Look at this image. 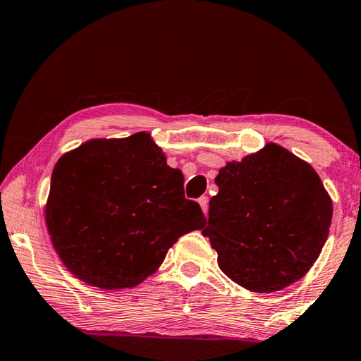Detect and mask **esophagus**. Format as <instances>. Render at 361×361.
<instances>
[{
  "label": "esophagus",
  "instance_id": "obj_1",
  "mask_svg": "<svg viewBox=\"0 0 361 361\" xmlns=\"http://www.w3.org/2000/svg\"><path fill=\"white\" fill-rule=\"evenodd\" d=\"M199 205H201V209L205 215H207V210H209V197L207 196H201L199 197Z\"/></svg>",
  "mask_w": 361,
  "mask_h": 361
}]
</instances>
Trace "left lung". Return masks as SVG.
Returning <instances> with one entry per match:
<instances>
[{
	"mask_svg": "<svg viewBox=\"0 0 361 361\" xmlns=\"http://www.w3.org/2000/svg\"><path fill=\"white\" fill-rule=\"evenodd\" d=\"M202 230L220 270L254 293H274L304 276L328 239L333 201L310 164L270 142L215 178Z\"/></svg>",
	"mask_w": 361,
	"mask_h": 361,
	"instance_id": "obj_1",
	"label": "left lung"
}]
</instances>
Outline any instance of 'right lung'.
Returning a JSON list of instances; mask_svg holds the SVG:
<instances>
[{"instance_id":"right-lung-1","label":"right lung","mask_w":361,"mask_h":361,"mask_svg":"<svg viewBox=\"0 0 361 361\" xmlns=\"http://www.w3.org/2000/svg\"><path fill=\"white\" fill-rule=\"evenodd\" d=\"M185 176L140 131L90 140L57 160L47 226L57 255L83 283L122 289L145 281L205 216L185 197Z\"/></svg>"}]
</instances>
